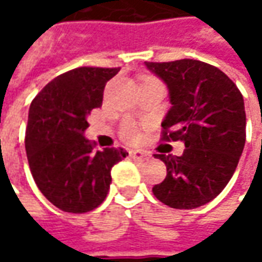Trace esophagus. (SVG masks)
Masks as SVG:
<instances>
[{"label": "esophagus", "instance_id": "obj_1", "mask_svg": "<svg viewBox=\"0 0 262 262\" xmlns=\"http://www.w3.org/2000/svg\"><path fill=\"white\" fill-rule=\"evenodd\" d=\"M129 157L134 160H146L150 157V153L146 150H129Z\"/></svg>", "mask_w": 262, "mask_h": 262}]
</instances>
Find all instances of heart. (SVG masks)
<instances>
[{
  "label": "heart",
  "mask_w": 262,
  "mask_h": 262,
  "mask_svg": "<svg viewBox=\"0 0 262 262\" xmlns=\"http://www.w3.org/2000/svg\"><path fill=\"white\" fill-rule=\"evenodd\" d=\"M122 137L125 138L126 141H137L138 137H140V133H138V129H137L136 126L126 125L122 129Z\"/></svg>",
  "instance_id": "heart-1"
}]
</instances>
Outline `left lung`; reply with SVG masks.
<instances>
[{
  "mask_svg": "<svg viewBox=\"0 0 262 262\" xmlns=\"http://www.w3.org/2000/svg\"><path fill=\"white\" fill-rule=\"evenodd\" d=\"M169 89L172 107L162 140L185 144L181 156L155 155L166 178L153 186L163 204L191 210L210 203L235 173L245 146L247 115L236 84L217 67L196 59L146 62Z\"/></svg>",
  "mask_w": 262,
  "mask_h": 262,
  "instance_id": "8db88e82",
  "label": "left lung"
}]
</instances>
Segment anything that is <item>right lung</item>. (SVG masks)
Returning <instances> with one entry per match:
<instances>
[{
  "instance_id": "add662e5",
  "label": "right lung",
  "mask_w": 262,
  "mask_h": 262,
  "mask_svg": "<svg viewBox=\"0 0 262 262\" xmlns=\"http://www.w3.org/2000/svg\"><path fill=\"white\" fill-rule=\"evenodd\" d=\"M119 68L80 67L54 78L33 99L26 128L29 167L40 192L59 210L87 213L105 201L111 169L124 148L95 150L84 137L87 115L102 106Z\"/></svg>"
}]
</instances>
